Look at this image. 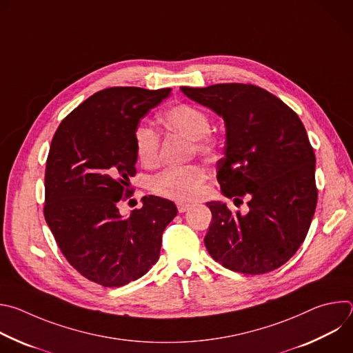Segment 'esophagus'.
<instances>
[{
    "label": "esophagus",
    "mask_w": 353,
    "mask_h": 353,
    "mask_svg": "<svg viewBox=\"0 0 353 353\" xmlns=\"http://www.w3.org/2000/svg\"><path fill=\"white\" fill-rule=\"evenodd\" d=\"M176 205H177V211H179L180 214H183V212H185V211H188V210L191 208V205H190V204H185V203H177Z\"/></svg>",
    "instance_id": "esophagus-1"
}]
</instances>
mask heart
Returning a JSON list of instances; mask_svg holds the SVG:
<instances>
[{"label": "heart", "mask_w": 353, "mask_h": 353, "mask_svg": "<svg viewBox=\"0 0 353 353\" xmlns=\"http://www.w3.org/2000/svg\"><path fill=\"white\" fill-rule=\"evenodd\" d=\"M162 125L174 134L192 141V150L198 155H212L216 148L215 138L210 134V116L194 105L180 103L161 114ZM134 146L138 161L145 168H154L159 162V134L145 123L134 128ZM207 180V172L201 166L168 168L150 181V188L161 196L190 201L199 195Z\"/></svg>", "instance_id": "b5f03b06"}]
</instances>
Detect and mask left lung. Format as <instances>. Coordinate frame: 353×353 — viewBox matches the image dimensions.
Listing matches in <instances>:
<instances>
[{"label":"left lung","instance_id":"1","mask_svg":"<svg viewBox=\"0 0 353 353\" xmlns=\"http://www.w3.org/2000/svg\"><path fill=\"white\" fill-rule=\"evenodd\" d=\"M181 92L223 119L226 146L216 179L225 196L234 204L245 196L250 210L241 215L219 201L207 204L208 253L247 275L279 268L305 241L317 205L316 157L303 123L281 99L251 83Z\"/></svg>","mask_w":353,"mask_h":353}]
</instances>
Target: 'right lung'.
Wrapping results in <instances>:
<instances>
[{
    "label": "right lung",
    "mask_w": 353,
    "mask_h": 353,
    "mask_svg": "<svg viewBox=\"0 0 353 353\" xmlns=\"http://www.w3.org/2000/svg\"><path fill=\"white\" fill-rule=\"evenodd\" d=\"M170 88L114 86L88 97L59 125L44 174V219L67 261L106 288L127 285L158 261L165 228L177 215L169 199L149 195L123 218L132 192L134 128Z\"/></svg>",
    "instance_id": "obj_1"
}]
</instances>
